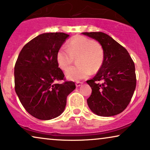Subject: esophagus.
I'll return each mask as SVG.
<instances>
[{"instance_id": "obj_1", "label": "esophagus", "mask_w": 150, "mask_h": 150, "mask_svg": "<svg viewBox=\"0 0 150 150\" xmlns=\"http://www.w3.org/2000/svg\"><path fill=\"white\" fill-rule=\"evenodd\" d=\"M82 84H83V83L82 82H79V81H77L76 83V86L77 87H80V86L82 85Z\"/></svg>"}]
</instances>
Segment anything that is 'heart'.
Listing matches in <instances>:
<instances>
[{
  "mask_svg": "<svg viewBox=\"0 0 150 150\" xmlns=\"http://www.w3.org/2000/svg\"><path fill=\"white\" fill-rule=\"evenodd\" d=\"M77 58L79 65L71 67L65 71V76L71 81L86 79L97 72L104 61V52L102 46L85 36H76L69 41L67 48L61 47L57 53V61L62 69H66Z\"/></svg>",
  "mask_w": 150,
  "mask_h": 150,
  "instance_id": "b5f03b06",
  "label": "heart"
}]
</instances>
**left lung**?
Wrapping results in <instances>:
<instances>
[{"label":"left lung","instance_id":"1","mask_svg":"<svg viewBox=\"0 0 150 150\" xmlns=\"http://www.w3.org/2000/svg\"><path fill=\"white\" fill-rule=\"evenodd\" d=\"M83 35L99 42L104 52L101 67L93 79L87 81L92 92L87 99L90 109L99 116L120 114L130 103L136 88L134 61L124 47L102 32Z\"/></svg>","mask_w":150,"mask_h":150}]
</instances>
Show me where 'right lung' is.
Segmentation results:
<instances>
[{"label":"right lung","mask_w":150,"mask_h":150,"mask_svg":"<svg viewBox=\"0 0 150 150\" xmlns=\"http://www.w3.org/2000/svg\"><path fill=\"white\" fill-rule=\"evenodd\" d=\"M69 35L47 33L28 42L20 51L14 67L15 91L25 110L33 117L49 120L60 115L67 97L76 88L65 81L57 53ZM63 80V83H57Z\"/></svg>","instance_id":"obj_1"}]
</instances>
